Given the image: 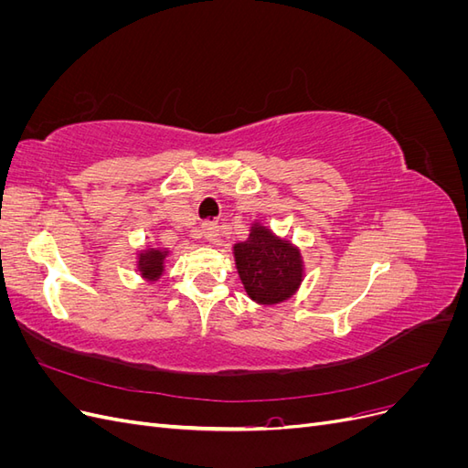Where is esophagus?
<instances>
[{
  "label": "esophagus",
  "instance_id": "34e87169",
  "mask_svg": "<svg viewBox=\"0 0 468 468\" xmlns=\"http://www.w3.org/2000/svg\"><path fill=\"white\" fill-rule=\"evenodd\" d=\"M203 236L208 239V242H217L218 239V224L212 222V220H207L203 222Z\"/></svg>",
  "mask_w": 468,
  "mask_h": 468
}]
</instances>
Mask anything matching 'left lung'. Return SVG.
Returning <instances> with one entry per match:
<instances>
[{
  "mask_svg": "<svg viewBox=\"0 0 468 468\" xmlns=\"http://www.w3.org/2000/svg\"><path fill=\"white\" fill-rule=\"evenodd\" d=\"M234 261L250 299L279 304L299 291L304 279L303 253L261 222H253L246 242L234 244Z\"/></svg>",
  "mask_w": 468,
  "mask_h": 468,
  "instance_id": "left-lung-1",
  "label": "left lung"
}]
</instances>
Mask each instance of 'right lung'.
Listing matches in <instances>:
<instances>
[{
    "mask_svg": "<svg viewBox=\"0 0 468 468\" xmlns=\"http://www.w3.org/2000/svg\"><path fill=\"white\" fill-rule=\"evenodd\" d=\"M169 256L167 248H155V246H148L144 250L138 251V260H136V269L140 277L148 282L158 281L164 271H165V258Z\"/></svg>",
    "mask_w": 468,
    "mask_h": 468,
    "instance_id": "1",
    "label": "right lung"
}]
</instances>
